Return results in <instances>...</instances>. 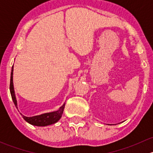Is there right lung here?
Here are the masks:
<instances>
[{
	"label": "right lung",
	"instance_id": "add662e5",
	"mask_svg": "<svg viewBox=\"0 0 153 153\" xmlns=\"http://www.w3.org/2000/svg\"><path fill=\"white\" fill-rule=\"evenodd\" d=\"M10 93L11 96H12V101H13L14 104H15V106L18 109V103H17L16 96H15V89H14V85H13V66L12 68V72H11V77H10ZM64 106H65V104H63L59 109L57 111H54V112H47V113L41 114V115H35V116L32 117H27L24 116V115L21 113L22 115L23 118L29 124L34 125V126H49V125L55 124L58 122L60 120V118L62 116L63 112H64Z\"/></svg>",
	"mask_w": 153,
	"mask_h": 153
}]
</instances>
